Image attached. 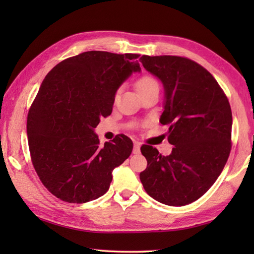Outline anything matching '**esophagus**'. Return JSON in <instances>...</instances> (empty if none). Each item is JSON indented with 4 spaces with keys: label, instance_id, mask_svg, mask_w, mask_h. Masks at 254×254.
<instances>
[{
    "label": "esophagus",
    "instance_id": "esophagus-1",
    "mask_svg": "<svg viewBox=\"0 0 254 254\" xmlns=\"http://www.w3.org/2000/svg\"><path fill=\"white\" fill-rule=\"evenodd\" d=\"M141 144L137 141H134V148H133V154H139L141 153Z\"/></svg>",
    "mask_w": 254,
    "mask_h": 254
}]
</instances>
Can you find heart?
<instances>
[{"mask_svg":"<svg viewBox=\"0 0 254 254\" xmlns=\"http://www.w3.org/2000/svg\"><path fill=\"white\" fill-rule=\"evenodd\" d=\"M154 85H158L157 80H156L154 77L146 75V76H143L139 78L136 82L135 86H136L137 91H141V90L146 89V88L150 87V86H154Z\"/></svg>","mask_w":254,"mask_h":254,"instance_id":"heart-1","label":"heart"}]
</instances>
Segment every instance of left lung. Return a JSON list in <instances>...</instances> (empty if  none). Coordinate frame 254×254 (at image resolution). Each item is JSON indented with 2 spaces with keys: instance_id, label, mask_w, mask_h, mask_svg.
I'll use <instances>...</instances> for the list:
<instances>
[{
  "instance_id": "8db88e82",
  "label": "left lung",
  "mask_w": 254,
  "mask_h": 254,
  "mask_svg": "<svg viewBox=\"0 0 254 254\" xmlns=\"http://www.w3.org/2000/svg\"><path fill=\"white\" fill-rule=\"evenodd\" d=\"M139 61L164 85L159 121L169 126L168 142L174 145L169 156L143 145L147 168L139 179L156 201L183 206L206 193L227 163L233 127L229 101L213 75L190 59L142 56Z\"/></svg>"
}]
</instances>
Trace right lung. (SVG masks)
Here are the masks:
<instances>
[{
  "instance_id": "obj_1",
  "label": "right lung",
  "mask_w": 254,
  "mask_h": 254,
  "mask_svg": "<svg viewBox=\"0 0 254 254\" xmlns=\"http://www.w3.org/2000/svg\"><path fill=\"white\" fill-rule=\"evenodd\" d=\"M139 55L87 51L47 74L28 112L34 168L48 191L67 203H86L109 190L112 170L128 158L131 138L119 134L99 145L95 127L111 115L118 88L141 72Z\"/></svg>"
}]
</instances>
